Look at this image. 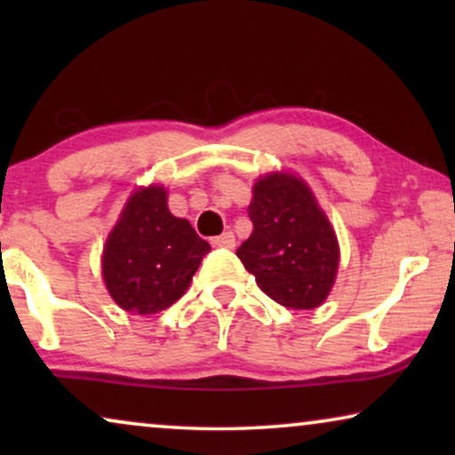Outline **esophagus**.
Segmentation results:
<instances>
[{
  "label": "esophagus",
  "instance_id": "esophagus-1",
  "mask_svg": "<svg viewBox=\"0 0 455 455\" xmlns=\"http://www.w3.org/2000/svg\"><path fill=\"white\" fill-rule=\"evenodd\" d=\"M213 246L217 248H234L235 246V238L232 232H223L221 235L213 238Z\"/></svg>",
  "mask_w": 455,
  "mask_h": 455
}]
</instances>
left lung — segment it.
I'll return each instance as SVG.
<instances>
[{
    "instance_id": "obj_1",
    "label": "left lung",
    "mask_w": 455,
    "mask_h": 455,
    "mask_svg": "<svg viewBox=\"0 0 455 455\" xmlns=\"http://www.w3.org/2000/svg\"><path fill=\"white\" fill-rule=\"evenodd\" d=\"M248 215L252 234L235 254L259 288L285 308H319L338 277L339 242L307 180L283 170L257 178Z\"/></svg>"
}]
</instances>
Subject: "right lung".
Returning <instances> with one entry per match:
<instances>
[{"label":"right lung","instance_id":"right-lung-1","mask_svg":"<svg viewBox=\"0 0 455 455\" xmlns=\"http://www.w3.org/2000/svg\"><path fill=\"white\" fill-rule=\"evenodd\" d=\"M209 242L167 207L164 184L139 186L124 203L101 252V277L117 307L157 315L190 288Z\"/></svg>","mask_w":455,"mask_h":455}]
</instances>
